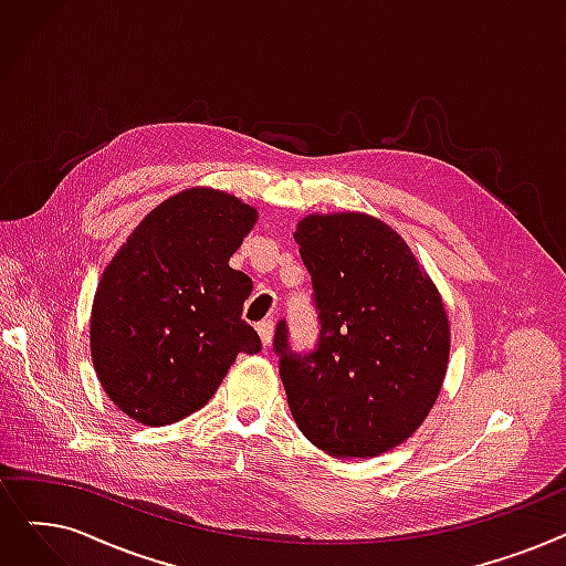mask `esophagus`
I'll list each match as a JSON object with an SVG mask.
<instances>
[{
    "label": "esophagus",
    "mask_w": 566,
    "mask_h": 566,
    "mask_svg": "<svg viewBox=\"0 0 566 566\" xmlns=\"http://www.w3.org/2000/svg\"><path fill=\"white\" fill-rule=\"evenodd\" d=\"M256 331H259V335H261V339H263V347L268 349L270 342H273V335H275L273 318H263L261 324H256Z\"/></svg>",
    "instance_id": "esophagus-1"
}]
</instances>
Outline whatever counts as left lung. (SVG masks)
Listing matches in <instances>:
<instances>
[{
	"mask_svg": "<svg viewBox=\"0 0 566 566\" xmlns=\"http://www.w3.org/2000/svg\"><path fill=\"white\" fill-rule=\"evenodd\" d=\"M322 318L301 358L277 326L280 377L298 430L324 453L375 458L402 444L444 386L451 324L405 238L365 212H314L296 233Z\"/></svg>",
	"mask_w": 566,
	"mask_h": 566,
	"instance_id": "obj_1",
	"label": "left lung"
}]
</instances>
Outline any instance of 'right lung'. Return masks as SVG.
<instances>
[{"mask_svg": "<svg viewBox=\"0 0 566 566\" xmlns=\"http://www.w3.org/2000/svg\"><path fill=\"white\" fill-rule=\"evenodd\" d=\"M256 208L212 187L168 196L106 265L90 314L94 373L143 426H170L214 396L238 354L261 352L242 322L252 280L229 259Z\"/></svg>", "mask_w": 566, "mask_h": 566, "instance_id": "right-lung-1", "label": "right lung"}]
</instances>
